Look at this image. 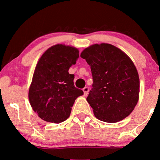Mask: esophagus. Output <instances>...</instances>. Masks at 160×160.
I'll return each instance as SVG.
<instances>
[{"label":"esophagus","instance_id":"esophagus-1","mask_svg":"<svg viewBox=\"0 0 160 160\" xmlns=\"http://www.w3.org/2000/svg\"><path fill=\"white\" fill-rule=\"evenodd\" d=\"M83 91H84V94L85 96H87L88 95V92H89V88L87 87H85L84 89H83Z\"/></svg>","mask_w":160,"mask_h":160}]
</instances>
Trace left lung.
I'll use <instances>...</instances> for the list:
<instances>
[{
	"mask_svg": "<svg viewBox=\"0 0 160 160\" xmlns=\"http://www.w3.org/2000/svg\"><path fill=\"white\" fill-rule=\"evenodd\" d=\"M90 66L92 88L87 102L95 117L115 123L128 117L139 99L140 81L131 59L109 43L93 44L81 53Z\"/></svg>",
	"mask_w": 160,
	"mask_h": 160,
	"instance_id": "8db88e82",
	"label": "left lung"
}]
</instances>
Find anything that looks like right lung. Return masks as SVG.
Here are the masks:
<instances>
[{
	"mask_svg": "<svg viewBox=\"0 0 160 160\" xmlns=\"http://www.w3.org/2000/svg\"><path fill=\"white\" fill-rule=\"evenodd\" d=\"M75 47L56 44L49 48L37 63L28 98L32 110L48 122L60 123L70 117L71 108L82 89L73 84L68 70L79 57Z\"/></svg>",
	"mask_w": 160,
	"mask_h": 160,
	"instance_id": "1",
	"label": "right lung"
}]
</instances>
